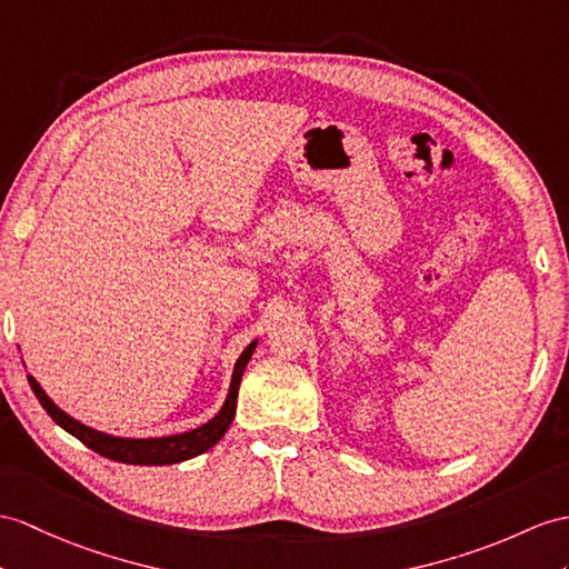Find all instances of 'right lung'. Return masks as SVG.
I'll return each mask as SVG.
<instances>
[{
	"label": "right lung",
	"instance_id": "obj_1",
	"mask_svg": "<svg viewBox=\"0 0 569 569\" xmlns=\"http://www.w3.org/2000/svg\"><path fill=\"white\" fill-rule=\"evenodd\" d=\"M258 340H253L248 348L239 355L237 365H233L231 371V383H229V393L224 398V406L219 408L212 420H207L204 425L188 429V432L180 435H169V437H144V439H134V437H116L101 432V429H93L84 422L74 420L72 415H67L62 408L54 406V400L43 391L31 373H29V383L40 400V406L46 408L50 418L58 422L64 432L77 437L81 445H87L96 453L106 456L110 461L118 463H132V466H169V463H180L188 459H196V456L204 453L207 449H212L217 441L227 435V429L237 415V398H239V386L241 377L246 371L248 359L253 357Z\"/></svg>",
	"mask_w": 569,
	"mask_h": 569
}]
</instances>
